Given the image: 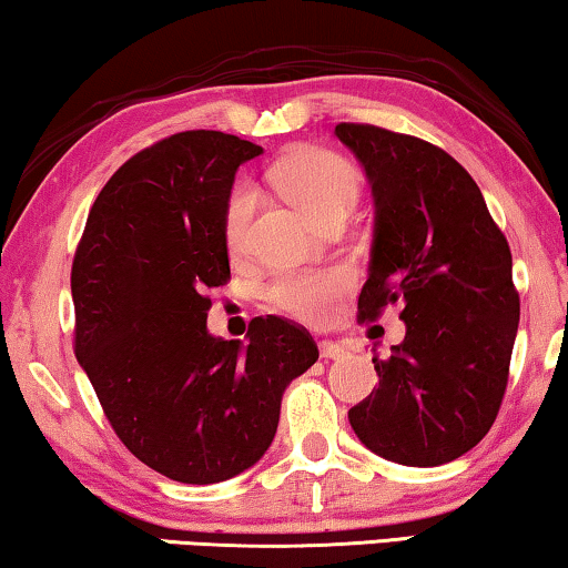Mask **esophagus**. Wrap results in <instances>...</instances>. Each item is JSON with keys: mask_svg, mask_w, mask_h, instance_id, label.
<instances>
[{"mask_svg": "<svg viewBox=\"0 0 568 568\" xmlns=\"http://www.w3.org/2000/svg\"><path fill=\"white\" fill-rule=\"evenodd\" d=\"M320 356H323L325 361L345 358V356H348V348H345V345H341V343H335V341H323V343H320Z\"/></svg>", "mask_w": 568, "mask_h": 568, "instance_id": "34e87169", "label": "esophagus"}]
</instances>
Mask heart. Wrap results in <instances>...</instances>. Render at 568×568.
Listing matches in <instances>:
<instances>
[{
	"label": "heart",
	"mask_w": 568,
	"mask_h": 568,
	"mask_svg": "<svg viewBox=\"0 0 568 568\" xmlns=\"http://www.w3.org/2000/svg\"><path fill=\"white\" fill-rule=\"evenodd\" d=\"M276 184L297 204L312 223H320L335 210L353 207L361 192V174L343 155L307 148L278 163ZM256 207V192L241 184L230 194L225 207V243L230 253H243L248 243V225ZM351 286V271L345 268H310L284 271L266 286V300L282 315L302 323L320 325L333 315L338 302Z\"/></svg>",
	"instance_id": "obj_1"
}]
</instances>
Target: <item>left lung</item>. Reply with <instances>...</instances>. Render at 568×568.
<instances>
[{"label": "left lung", "mask_w": 568, "mask_h": 568, "mask_svg": "<svg viewBox=\"0 0 568 568\" xmlns=\"http://www.w3.org/2000/svg\"><path fill=\"white\" fill-rule=\"evenodd\" d=\"M366 171L374 241L358 317L399 304L407 333L372 358L379 386L348 409L358 440L402 466L471 450L503 405L520 323L513 253L468 171L413 135L341 122Z\"/></svg>", "instance_id": "1"}]
</instances>
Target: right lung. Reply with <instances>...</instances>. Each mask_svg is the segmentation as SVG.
<instances>
[{"instance_id": "add662e5", "label": "right lung", "mask_w": 568, "mask_h": 568, "mask_svg": "<svg viewBox=\"0 0 568 568\" xmlns=\"http://www.w3.org/2000/svg\"><path fill=\"white\" fill-rule=\"evenodd\" d=\"M261 153L217 130L145 148L104 184L73 256L79 364L130 454L182 484L261 462L286 386L320 356L276 315L253 320L248 343L207 331V292L230 278V189Z\"/></svg>"}]
</instances>
